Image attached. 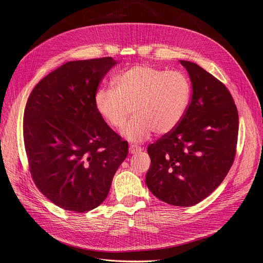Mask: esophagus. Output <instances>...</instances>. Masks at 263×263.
Returning <instances> with one entry per match:
<instances>
[{
  "instance_id": "34e87169",
  "label": "esophagus",
  "mask_w": 263,
  "mask_h": 263,
  "mask_svg": "<svg viewBox=\"0 0 263 263\" xmlns=\"http://www.w3.org/2000/svg\"><path fill=\"white\" fill-rule=\"evenodd\" d=\"M142 149L143 148L141 146L135 145V144H131L130 147H129V151H130L131 154H138V153H140V152H142Z\"/></svg>"
}]
</instances>
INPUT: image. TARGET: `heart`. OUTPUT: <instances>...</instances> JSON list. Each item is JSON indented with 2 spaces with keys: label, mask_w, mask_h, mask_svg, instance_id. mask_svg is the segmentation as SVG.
<instances>
[{
  "label": "heart",
  "mask_w": 263,
  "mask_h": 263,
  "mask_svg": "<svg viewBox=\"0 0 263 263\" xmlns=\"http://www.w3.org/2000/svg\"><path fill=\"white\" fill-rule=\"evenodd\" d=\"M191 99V84L180 71H167L149 65H134L118 74L114 87L95 92V107L105 122L122 129L132 111L134 116L122 135L140 142L152 131L166 134L184 117Z\"/></svg>",
  "instance_id": "obj_1"
}]
</instances>
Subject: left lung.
I'll use <instances>...</instances> for the list:
<instances>
[{
    "label": "left lung",
    "instance_id": "1",
    "mask_svg": "<svg viewBox=\"0 0 263 263\" xmlns=\"http://www.w3.org/2000/svg\"><path fill=\"white\" fill-rule=\"evenodd\" d=\"M192 96L180 123L149 144L147 188L176 206H192L208 198L234 163L238 111L230 90L198 64L180 60Z\"/></svg>",
    "mask_w": 263,
    "mask_h": 263
}]
</instances>
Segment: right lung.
<instances>
[{"label":"right lung","mask_w":263,"mask_h":263,"mask_svg":"<svg viewBox=\"0 0 263 263\" xmlns=\"http://www.w3.org/2000/svg\"><path fill=\"white\" fill-rule=\"evenodd\" d=\"M111 57L70 61L45 76L27 100L24 143L29 172L40 192L59 208L90 211L107 198L128 155L123 141L95 107Z\"/></svg>","instance_id":"right-lung-1"}]
</instances>
